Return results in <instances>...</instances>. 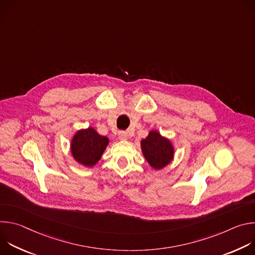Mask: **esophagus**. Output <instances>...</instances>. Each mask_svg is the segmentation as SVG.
Returning <instances> with one entry per match:
<instances>
[{
    "instance_id": "1",
    "label": "esophagus",
    "mask_w": 255,
    "mask_h": 255,
    "mask_svg": "<svg viewBox=\"0 0 255 255\" xmlns=\"http://www.w3.org/2000/svg\"><path fill=\"white\" fill-rule=\"evenodd\" d=\"M118 136L121 140H127L128 138L131 137V133L129 131H119Z\"/></svg>"
}]
</instances>
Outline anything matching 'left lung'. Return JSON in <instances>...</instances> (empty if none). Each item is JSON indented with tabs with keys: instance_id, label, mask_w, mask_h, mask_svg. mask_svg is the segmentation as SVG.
<instances>
[{
	"instance_id": "8db88e82",
	"label": "left lung",
	"mask_w": 255,
	"mask_h": 255,
	"mask_svg": "<svg viewBox=\"0 0 255 255\" xmlns=\"http://www.w3.org/2000/svg\"><path fill=\"white\" fill-rule=\"evenodd\" d=\"M140 145L143 156L153 169H162L173 160L172 142L157 130L149 131L147 137L140 141Z\"/></svg>"
}]
</instances>
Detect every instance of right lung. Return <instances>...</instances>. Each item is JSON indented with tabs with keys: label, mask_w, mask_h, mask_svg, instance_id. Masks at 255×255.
Instances as JSON below:
<instances>
[{
	"label": "right lung",
	"mask_w": 255,
	"mask_h": 255,
	"mask_svg": "<svg viewBox=\"0 0 255 255\" xmlns=\"http://www.w3.org/2000/svg\"><path fill=\"white\" fill-rule=\"evenodd\" d=\"M108 144L109 138L100 135L95 128L81 129L71 139V156L81 165L89 168L93 167L101 159Z\"/></svg>",
	"instance_id": "1"
}]
</instances>
